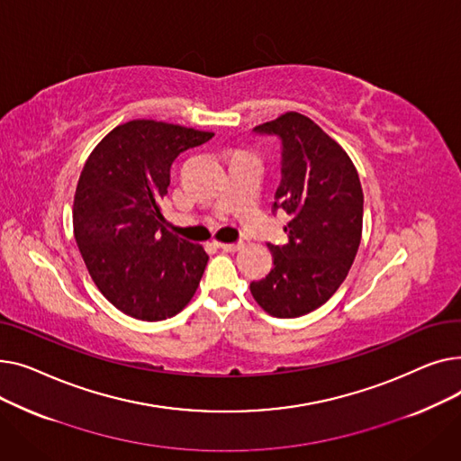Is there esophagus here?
<instances>
[{
  "instance_id": "obj_1",
  "label": "esophagus",
  "mask_w": 461,
  "mask_h": 461,
  "mask_svg": "<svg viewBox=\"0 0 461 461\" xmlns=\"http://www.w3.org/2000/svg\"><path fill=\"white\" fill-rule=\"evenodd\" d=\"M218 247H221L224 252H237L240 247V243H218Z\"/></svg>"
}]
</instances>
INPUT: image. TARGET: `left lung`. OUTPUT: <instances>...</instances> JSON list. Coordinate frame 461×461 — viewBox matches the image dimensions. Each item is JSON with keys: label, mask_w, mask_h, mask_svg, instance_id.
I'll return each mask as SVG.
<instances>
[{"label": "left lung", "mask_w": 461, "mask_h": 461, "mask_svg": "<svg viewBox=\"0 0 461 461\" xmlns=\"http://www.w3.org/2000/svg\"><path fill=\"white\" fill-rule=\"evenodd\" d=\"M282 140L275 211L289 214L287 243L269 245L271 273L250 284L275 318H299L325 304L346 280L362 237V186L349 155L313 121L285 112L254 129Z\"/></svg>", "instance_id": "1"}]
</instances>
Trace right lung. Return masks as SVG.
I'll list each match as a JSON object with an SVG mask.
<instances>
[{"instance_id":"obj_1","label":"right lung","mask_w":461,"mask_h":461,"mask_svg":"<svg viewBox=\"0 0 461 461\" xmlns=\"http://www.w3.org/2000/svg\"><path fill=\"white\" fill-rule=\"evenodd\" d=\"M214 134L153 119L108 132L78 179L72 226L99 292L141 321L174 318L196 294L209 256L167 231L160 202L179 153Z\"/></svg>"}]
</instances>
